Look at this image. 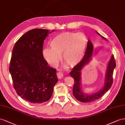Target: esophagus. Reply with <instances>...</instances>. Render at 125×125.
Returning a JSON list of instances; mask_svg holds the SVG:
<instances>
[{"mask_svg":"<svg viewBox=\"0 0 125 125\" xmlns=\"http://www.w3.org/2000/svg\"><path fill=\"white\" fill-rule=\"evenodd\" d=\"M56 75H57V77H58L59 79H61L63 76V74L61 72H58L57 73Z\"/></svg>","mask_w":125,"mask_h":125,"instance_id":"esophagus-1","label":"esophagus"}]
</instances>
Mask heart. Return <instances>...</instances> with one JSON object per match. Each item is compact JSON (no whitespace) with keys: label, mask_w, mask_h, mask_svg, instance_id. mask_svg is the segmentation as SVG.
<instances>
[{"label":"heart","mask_w":125,"mask_h":125,"mask_svg":"<svg viewBox=\"0 0 125 125\" xmlns=\"http://www.w3.org/2000/svg\"><path fill=\"white\" fill-rule=\"evenodd\" d=\"M87 41L86 35L83 33L62 32L52 40V49L46 48L43 50V56L52 67L58 66L62 55L64 62L71 66H74L83 59Z\"/></svg>","instance_id":"obj_1"}]
</instances>
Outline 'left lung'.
Segmentation results:
<instances>
[{
    "label": "left lung",
    "instance_id": "8db88e82",
    "mask_svg": "<svg viewBox=\"0 0 125 125\" xmlns=\"http://www.w3.org/2000/svg\"><path fill=\"white\" fill-rule=\"evenodd\" d=\"M97 33L98 34L100 35V34H99L98 32ZM102 38L104 39H105L104 37H102ZM93 53V45L91 41L89 40L87 42V48L83 59H82L79 63H78L76 65L73 67L70 73V75L74 80V83L73 88V94L77 100L83 103L94 101L102 97L111 87L113 82V75L114 70L116 67V62L115 59H114V56L113 55L110 59L107 68L104 87L94 94L88 95L83 93L81 87V71L85 65L90 62L92 59Z\"/></svg>",
    "mask_w": 125,
    "mask_h": 125
}]
</instances>
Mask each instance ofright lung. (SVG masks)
<instances>
[{"mask_svg": "<svg viewBox=\"0 0 125 125\" xmlns=\"http://www.w3.org/2000/svg\"><path fill=\"white\" fill-rule=\"evenodd\" d=\"M51 32L31 30L19 39L13 48L9 69L13 87L21 98L32 104L48 101L58 81L56 70L48 65L42 54L43 41Z\"/></svg>", "mask_w": 125, "mask_h": 125, "instance_id": "obj_1", "label": "right lung"}]
</instances>
